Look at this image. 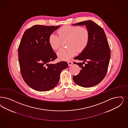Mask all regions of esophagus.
I'll list each match as a JSON object with an SVG mask.
<instances>
[{"mask_svg": "<svg viewBox=\"0 0 128 128\" xmlns=\"http://www.w3.org/2000/svg\"><path fill=\"white\" fill-rule=\"evenodd\" d=\"M68 66H71L73 62H72V61H68Z\"/></svg>", "mask_w": 128, "mask_h": 128, "instance_id": "34e87169", "label": "esophagus"}]
</instances>
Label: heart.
<instances>
[{"label": "heart", "mask_w": 128, "mask_h": 128, "mask_svg": "<svg viewBox=\"0 0 128 128\" xmlns=\"http://www.w3.org/2000/svg\"><path fill=\"white\" fill-rule=\"evenodd\" d=\"M58 36L52 33L48 38V42L51 48L57 50L60 46L61 40L68 38V47L62 48L57 52L58 58L67 60L74 56L76 52L81 53L88 45L90 40V32L86 27L65 25L57 31Z\"/></svg>", "instance_id": "1"}]
</instances>
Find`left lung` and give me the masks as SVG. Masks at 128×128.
<instances>
[{
  "label": "left lung",
  "instance_id": "obj_1",
  "mask_svg": "<svg viewBox=\"0 0 128 128\" xmlns=\"http://www.w3.org/2000/svg\"><path fill=\"white\" fill-rule=\"evenodd\" d=\"M73 25H85L90 32V42L86 48L74 58L83 62H74L81 70L78 75L73 76V80L82 87L94 86L102 81L107 72L110 50L107 37L102 28L92 21H82Z\"/></svg>",
  "mask_w": 128,
  "mask_h": 128
}]
</instances>
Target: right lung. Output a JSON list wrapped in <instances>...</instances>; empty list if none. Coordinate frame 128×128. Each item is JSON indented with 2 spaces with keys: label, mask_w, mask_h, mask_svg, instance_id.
<instances>
[{
  "label": "right lung",
  "mask_w": 128,
  "mask_h": 128,
  "mask_svg": "<svg viewBox=\"0 0 128 128\" xmlns=\"http://www.w3.org/2000/svg\"><path fill=\"white\" fill-rule=\"evenodd\" d=\"M60 26L34 25L27 29L18 48L21 74L26 84L39 92L48 91L60 80L66 62L49 64L57 58L49 44L48 38Z\"/></svg>",
  "instance_id": "add662e5"
}]
</instances>
